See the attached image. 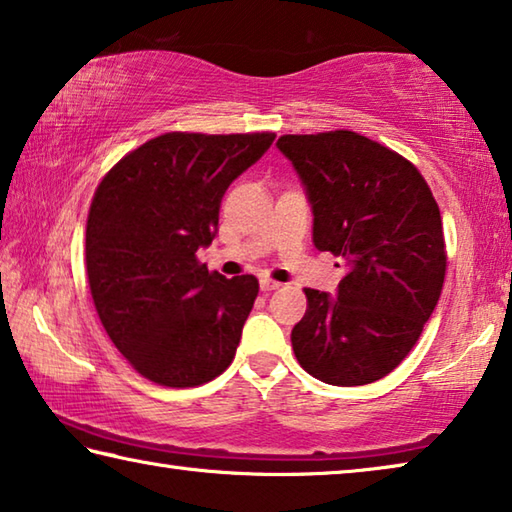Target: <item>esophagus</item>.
Listing matches in <instances>:
<instances>
[{"mask_svg":"<svg viewBox=\"0 0 512 512\" xmlns=\"http://www.w3.org/2000/svg\"><path fill=\"white\" fill-rule=\"evenodd\" d=\"M259 287H262V291H275V289H280L282 284L271 280V277H262V280H259Z\"/></svg>","mask_w":512,"mask_h":512,"instance_id":"esophagus-1","label":"esophagus"}]
</instances>
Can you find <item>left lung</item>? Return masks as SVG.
Returning a JSON list of instances; mask_svg holds the SVG:
<instances>
[{"instance_id":"left-lung-1","label":"left lung","mask_w":512,"mask_h":512,"mask_svg":"<svg viewBox=\"0 0 512 512\" xmlns=\"http://www.w3.org/2000/svg\"><path fill=\"white\" fill-rule=\"evenodd\" d=\"M277 149L305 187L314 246L348 264L336 298L305 289L293 352L325 384H372L411 352L443 291L436 198L409 160L359 133L282 135Z\"/></svg>"}]
</instances>
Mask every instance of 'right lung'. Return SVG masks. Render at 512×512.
<instances>
[{
	"mask_svg": "<svg viewBox=\"0 0 512 512\" xmlns=\"http://www.w3.org/2000/svg\"><path fill=\"white\" fill-rule=\"evenodd\" d=\"M273 133H164L124 155L94 192L85 266L115 348L142 377L189 388L235 359L259 282L198 262L219 228L225 189Z\"/></svg>",
	"mask_w": 512,
	"mask_h": 512,
	"instance_id": "obj_1",
	"label": "right lung"
}]
</instances>
